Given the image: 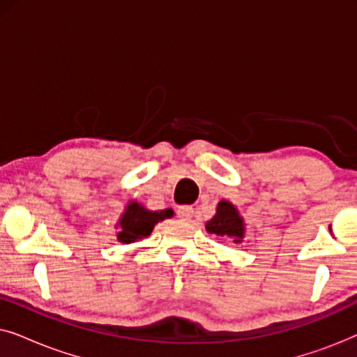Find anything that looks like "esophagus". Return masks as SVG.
Instances as JSON below:
<instances>
[{
    "label": "esophagus",
    "mask_w": 357,
    "mask_h": 357,
    "mask_svg": "<svg viewBox=\"0 0 357 357\" xmlns=\"http://www.w3.org/2000/svg\"><path fill=\"white\" fill-rule=\"evenodd\" d=\"M193 208L192 206H180L177 209V216L182 219V221H192L193 218Z\"/></svg>",
    "instance_id": "esophagus-1"
}]
</instances>
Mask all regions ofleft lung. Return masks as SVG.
<instances>
[{
	"instance_id": "obj_1",
	"label": "left lung",
	"mask_w": 357,
	"mask_h": 357,
	"mask_svg": "<svg viewBox=\"0 0 357 357\" xmlns=\"http://www.w3.org/2000/svg\"><path fill=\"white\" fill-rule=\"evenodd\" d=\"M209 234L232 238L234 243H241L245 237V222L238 209L227 199H221L216 206V214L204 224Z\"/></svg>"
}]
</instances>
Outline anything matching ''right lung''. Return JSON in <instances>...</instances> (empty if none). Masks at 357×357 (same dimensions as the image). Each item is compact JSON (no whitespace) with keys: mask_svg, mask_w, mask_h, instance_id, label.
Listing matches in <instances>:
<instances>
[{"mask_svg":"<svg viewBox=\"0 0 357 357\" xmlns=\"http://www.w3.org/2000/svg\"><path fill=\"white\" fill-rule=\"evenodd\" d=\"M172 216V209H162V211H151L138 202H128L125 206V211L121 213L119 222L115 227L119 229L116 232V241L121 243H133L143 241L153 232L154 226L164 219Z\"/></svg>","mask_w":357,"mask_h":357,"instance_id":"1","label":"right lung"}]
</instances>
